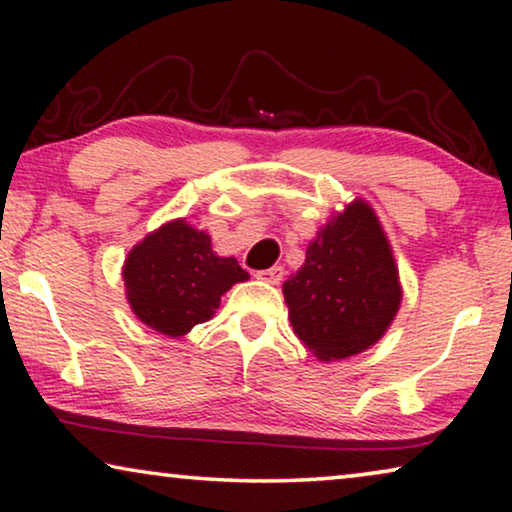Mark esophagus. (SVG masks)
<instances>
[{
    "label": "esophagus",
    "instance_id": "34e87169",
    "mask_svg": "<svg viewBox=\"0 0 512 512\" xmlns=\"http://www.w3.org/2000/svg\"><path fill=\"white\" fill-rule=\"evenodd\" d=\"M256 279H261V282H268V284H279L284 279V268L282 265H272L268 270L256 272Z\"/></svg>",
    "mask_w": 512,
    "mask_h": 512
}]
</instances>
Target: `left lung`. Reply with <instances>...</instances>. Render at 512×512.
I'll return each mask as SVG.
<instances>
[{
	"mask_svg": "<svg viewBox=\"0 0 512 512\" xmlns=\"http://www.w3.org/2000/svg\"><path fill=\"white\" fill-rule=\"evenodd\" d=\"M282 291L293 333L319 361H340L375 345L394 321L403 291L373 207L356 198L335 214Z\"/></svg>",
	"mask_w": 512,
	"mask_h": 512,
	"instance_id": "1",
	"label": "left lung"
}]
</instances>
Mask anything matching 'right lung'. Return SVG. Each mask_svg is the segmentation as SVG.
<instances>
[{"instance_id": "add662e5", "label": "right lung", "mask_w": 512, "mask_h": 512, "mask_svg": "<svg viewBox=\"0 0 512 512\" xmlns=\"http://www.w3.org/2000/svg\"><path fill=\"white\" fill-rule=\"evenodd\" d=\"M249 272L233 256L212 251V237L186 219L160 226L125 258V296L139 321L153 331L181 338L214 317L221 296Z\"/></svg>"}]
</instances>
